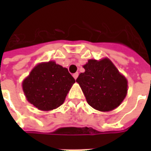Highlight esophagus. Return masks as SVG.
<instances>
[{"mask_svg":"<svg viewBox=\"0 0 151 151\" xmlns=\"http://www.w3.org/2000/svg\"><path fill=\"white\" fill-rule=\"evenodd\" d=\"M73 77L74 78V79H77V78L78 77V73H73Z\"/></svg>","mask_w":151,"mask_h":151,"instance_id":"esophagus-1","label":"esophagus"}]
</instances>
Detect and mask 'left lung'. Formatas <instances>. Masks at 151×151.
Segmentation results:
<instances>
[{"label": "left lung", "mask_w": 151, "mask_h": 151, "mask_svg": "<svg viewBox=\"0 0 151 151\" xmlns=\"http://www.w3.org/2000/svg\"><path fill=\"white\" fill-rule=\"evenodd\" d=\"M76 82L92 108L108 111L117 108L127 94V80L110 60H89Z\"/></svg>", "instance_id": "8db88e82"}]
</instances>
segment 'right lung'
I'll list each match as a JSON object with an SVG mask.
<instances>
[{"label": "right lung", "mask_w": 151, "mask_h": 151, "mask_svg": "<svg viewBox=\"0 0 151 151\" xmlns=\"http://www.w3.org/2000/svg\"><path fill=\"white\" fill-rule=\"evenodd\" d=\"M75 82L66 68L54 61L41 63L33 69L22 83L27 100L40 110L58 108Z\"/></svg>", "instance_id": "right-lung-1"}]
</instances>
